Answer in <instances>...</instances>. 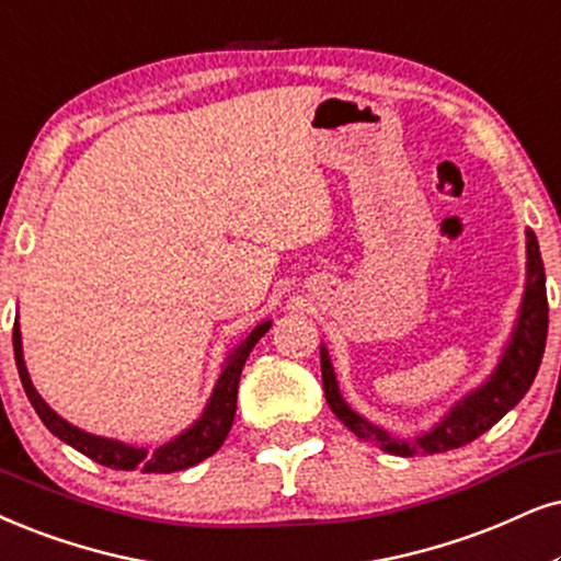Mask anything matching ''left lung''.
<instances>
[{"label": "left lung", "mask_w": 561, "mask_h": 561, "mask_svg": "<svg viewBox=\"0 0 561 561\" xmlns=\"http://www.w3.org/2000/svg\"><path fill=\"white\" fill-rule=\"evenodd\" d=\"M546 331H549V300H546L543 261L541 253H538V240L528 230V287L526 297H523L520 321H517L513 342H510L505 357H502V363L492 378L481 388H477L471 396H466L435 430L416 439H401L388 435L386 430L375 427L370 422H365L359 414H354L344 403L342 393H339L329 352L321 350L325 401H329L331 411L336 414V420H342L344 427H350L365 443L378 445L380 450L403 458L448 453L453 448H460V445L473 443L479 435H484L489 427H494L526 396L538 373V365H541Z\"/></svg>", "instance_id": "left-lung-1"}]
</instances>
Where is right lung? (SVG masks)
<instances>
[{
	"label": "right lung",
	"mask_w": 561,
	"mask_h": 561,
	"mask_svg": "<svg viewBox=\"0 0 561 561\" xmlns=\"http://www.w3.org/2000/svg\"><path fill=\"white\" fill-rule=\"evenodd\" d=\"M272 321L259 323L248 336L236 346V352L230 354L228 363H225V370L219 375L215 393L204 409L202 420H198L194 427H188L181 437H175L173 443L160 445L158 450H145V448H131V445L118 443V439H105L88 435V432L72 427L69 422H64L54 409H48V403L41 399L38 391L33 388L31 378H27L25 363H23V344H20V329L15 323L12 329V346H15V363L20 380H23V388L31 399L35 414L41 416V422L46 424L48 430L54 432L56 437L64 439L67 445H72L84 456L95 460V463L108 466V469L118 471H141V473H173L183 471L188 466H196L198 460L209 458L211 453L219 450V445L225 443L228 432L232 427V420H236V401H238V382L240 373H243V365L251 354L253 346L264 333L268 331Z\"/></svg>",
	"instance_id": "right-lung-1"
}]
</instances>
